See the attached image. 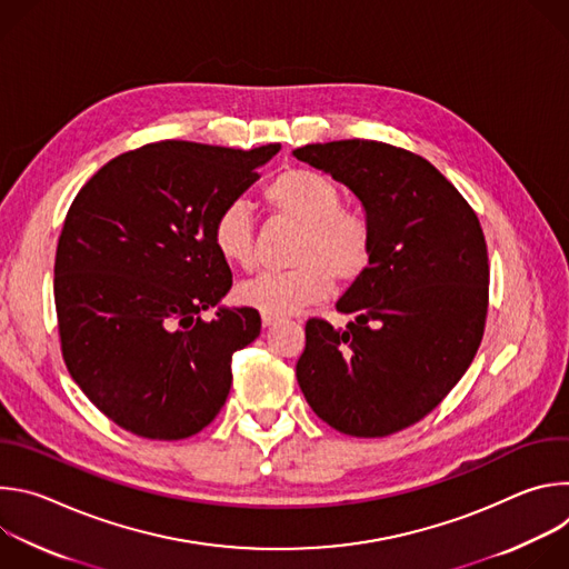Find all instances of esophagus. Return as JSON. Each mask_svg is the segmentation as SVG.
Wrapping results in <instances>:
<instances>
[{
	"mask_svg": "<svg viewBox=\"0 0 569 569\" xmlns=\"http://www.w3.org/2000/svg\"><path fill=\"white\" fill-rule=\"evenodd\" d=\"M277 319H279V317H274V315H268V312H263V315H261V321H263V327H266V329H268V327H274Z\"/></svg>",
	"mask_w": 569,
	"mask_h": 569,
	"instance_id": "34e87169",
	"label": "esophagus"
}]
</instances>
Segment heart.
I'll list each match as a JSON object with an SVG mask.
<instances>
[{
  "mask_svg": "<svg viewBox=\"0 0 569 569\" xmlns=\"http://www.w3.org/2000/svg\"><path fill=\"white\" fill-rule=\"evenodd\" d=\"M268 207L299 224L290 270L242 281L240 303L281 317L329 297L333 283L362 279L376 257V224L362 207L342 204L336 180L312 169L288 167L263 189ZM211 246L229 266H254V224L248 202L231 200L211 220Z\"/></svg>",
  "mask_w": 569,
  "mask_h": 569,
  "instance_id": "obj_1",
  "label": "heart"
}]
</instances>
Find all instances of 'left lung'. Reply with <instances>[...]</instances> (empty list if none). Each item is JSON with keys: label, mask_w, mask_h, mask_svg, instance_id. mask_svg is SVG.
I'll use <instances>...</instances> for the list:
<instances>
[{"label": "left lung", "mask_w": 569, "mask_h": 569, "mask_svg": "<svg viewBox=\"0 0 569 569\" xmlns=\"http://www.w3.org/2000/svg\"><path fill=\"white\" fill-rule=\"evenodd\" d=\"M292 154L347 184L376 224L369 272L338 301L347 329L306 321L297 382L312 412L351 437L428 417L470 367L489 312V252L477 213L421 154L345 139Z\"/></svg>", "instance_id": "8db88e82"}]
</instances>
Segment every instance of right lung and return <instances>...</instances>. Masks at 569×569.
Listing matches in <instances>:
<instances>
[{"instance_id":"add662e5","label":"right lung","mask_w":569,"mask_h":569,"mask_svg":"<svg viewBox=\"0 0 569 569\" xmlns=\"http://www.w3.org/2000/svg\"><path fill=\"white\" fill-rule=\"evenodd\" d=\"M279 148L146 143L108 161L73 198L53 266L60 351L119 428L178 441L220 412L231 356L259 338L261 317L220 308L202 319L231 288L211 220Z\"/></svg>"}]
</instances>
